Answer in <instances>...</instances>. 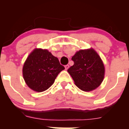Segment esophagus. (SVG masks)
<instances>
[{
	"label": "esophagus",
	"instance_id": "1",
	"mask_svg": "<svg viewBox=\"0 0 129 129\" xmlns=\"http://www.w3.org/2000/svg\"><path fill=\"white\" fill-rule=\"evenodd\" d=\"M69 65H66V66H65V69H66V70L69 69Z\"/></svg>",
	"mask_w": 129,
	"mask_h": 129
}]
</instances>
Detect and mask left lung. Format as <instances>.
<instances>
[{"label":"left lung","mask_w":129,"mask_h":129,"mask_svg":"<svg viewBox=\"0 0 129 129\" xmlns=\"http://www.w3.org/2000/svg\"><path fill=\"white\" fill-rule=\"evenodd\" d=\"M73 66L67 72L78 88L85 91L98 87L104 78L105 69L100 56L93 48L81 50L72 57Z\"/></svg>","instance_id":"8db88e82"}]
</instances>
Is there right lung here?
<instances>
[{
    "label": "right lung",
    "instance_id": "add662e5",
    "mask_svg": "<svg viewBox=\"0 0 129 129\" xmlns=\"http://www.w3.org/2000/svg\"><path fill=\"white\" fill-rule=\"evenodd\" d=\"M64 69L58 59L48 50L36 48L26 59L22 73L31 89L42 92L52 85L58 74Z\"/></svg>",
    "mask_w": 129,
    "mask_h": 129
}]
</instances>
